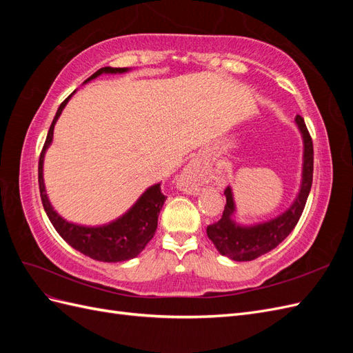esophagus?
Segmentation results:
<instances>
[{
	"label": "esophagus",
	"instance_id": "34e87169",
	"mask_svg": "<svg viewBox=\"0 0 353 353\" xmlns=\"http://www.w3.org/2000/svg\"><path fill=\"white\" fill-rule=\"evenodd\" d=\"M208 175V166L200 159H193L179 176V184L187 193H197L203 179Z\"/></svg>",
	"mask_w": 353,
	"mask_h": 353
}]
</instances>
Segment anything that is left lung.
<instances>
[{
	"instance_id": "obj_1",
	"label": "left lung",
	"mask_w": 353,
	"mask_h": 353,
	"mask_svg": "<svg viewBox=\"0 0 353 353\" xmlns=\"http://www.w3.org/2000/svg\"><path fill=\"white\" fill-rule=\"evenodd\" d=\"M294 121L303 138V169L301 190H299V194L293 201V205L284 213H281L280 216L268 222L243 227L232 221L236 205H234L231 187H227L225 193H223L227 197V205L225 209H223L222 216L218 222L212 223V225L206 228L208 237L215 244L218 252L223 256H228L232 261H253L271 252L293 231L296 223L302 216L309 191H311L312 187L314 145L303 117L297 114Z\"/></svg>"
}]
</instances>
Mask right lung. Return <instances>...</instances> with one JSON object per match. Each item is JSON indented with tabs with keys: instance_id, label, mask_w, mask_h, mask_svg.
Wrapping results in <instances>:
<instances>
[{
	"instance_id": "1",
	"label": "right lung",
	"mask_w": 353,
	"mask_h": 353,
	"mask_svg": "<svg viewBox=\"0 0 353 353\" xmlns=\"http://www.w3.org/2000/svg\"><path fill=\"white\" fill-rule=\"evenodd\" d=\"M128 70H130L128 68H101L94 74H91V78H88L85 82L100 77L101 73H125ZM70 97L72 94L60 104L39 156L38 183L42 206H44L48 219L51 221L52 227L60 234L61 239L85 256H90L91 259L100 262H122L132 259L143 252L147 243L153 239L156 232L159 213L162 210V206L166 200L165 194L162 193V188H160V184H154L150 188H147L143 196L137 200L135 205L125 215L101 227H83L78 225V223L68 222L52 209L47 197L44 175H42V170H44L42 169V166H44V156L52 141L54 125Z\"/></svg>"
}]
</instances>
